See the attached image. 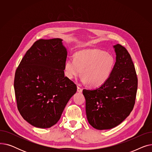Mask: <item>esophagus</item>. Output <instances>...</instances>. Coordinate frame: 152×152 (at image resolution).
Segmentation results:
<instances>
[{
	"instance_id": "esophagus-1",
	"label": "esophagus",
	"mask_w": 152,
	"mask_h": 152,
	"mask_svg": "<svg viewBox=\"0 0 152 152\" xmlns=\"http://www.w3.org/2000/svg\"><path fill=\"white\" fill-rule=\"evenodd\" d=\"M77 91L79 93H81L82 91H83V89L81 88V87H79V86H77Z\"/></svg>"
}]
</instances>
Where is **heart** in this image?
Instances as JSON below:
<instances>
[{
	"label": "heart",
	"instance_id": "obj_1",
	"mask_svg": "<svg viewBox=\"0 0 152 152\" xmlns=\"http://www.w3.org/2000/svg\"><path fill=\"white\" fill-rule=\"evenodd\" d=\"M115 66L113 56L100 49H86L77 52L75 58H69L64 65V72L69 79L79 76L82 71V82L92 87L105 84Z\"/></svg>",
	"mask_w": 152,
	"mask_h": 152
}]
</instances>
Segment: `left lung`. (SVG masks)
I'll return each mask as SVG.
<instances>
[{
	"label": "left lung",
	"mask_w": 152,
	"mask_h": 152,
	"mask_svg": "<svg viewBox=\"0 0 152 152\" xmlns=\"http://www.w3.org/2000/svg\"><path fill=\"white\" fill-rule=\"evenodd\" d=\"M116 62L108 81L95 89H84L89 123L99 130L110 129L129 115L137 89V77L131 55L120 44L113 45Z\"/></svg>",
	"instance_id": "left-lung-1"
}]
</instances>
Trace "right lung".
I'll list each match as a JSON object with an SVG mask.
<instances>
[{
	"mask_svg": "<svg viewBox=\"0 0 152 152\" xmlns=\"http://www.w3.org/2000/svg\"><path fill=\"white\" fill-rule=\"evenodd\" d=\"M62 41L38 40L15 72L18 110L25 120L39 128H49L57 123L77 91L76 85L64 73L67 50Z\"/></svg>",
	"mask_w": 152,
	"mask_h": 152,
	"instance_id": "obj_1",
	"label": "right lung"
}]
</instances>
